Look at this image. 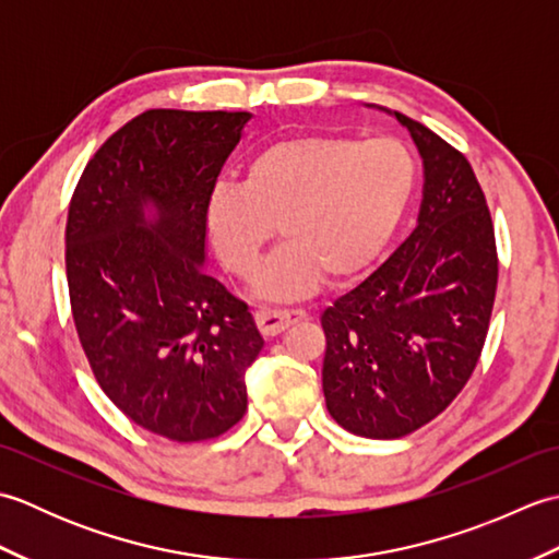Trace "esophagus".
Segmentation results:
<instances>
[{
	"instance_id": "esophagus-1",
	"label": "esophagus",
	"mask_w": 559,
	"mask_h": 559,
	"mask_svg": "<svg viewBox=\"0 0 559 559\" xmlns=\"http://www.w3.org/2000/svg\"><path fill=\"white\" fill-rule=\"evenodd\" d=\"M305 317H307L305 310H271V307L257 310V314H254L257 326L264 336H276L283 329H288L290 324L300 322V319H305Z\"/></svg>"
}]
</instances>
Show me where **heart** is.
I'll return each instance as SVG.
<instances>
[{
    "mask_svg": "<svg viewBox=\"0 0 559 559\" xmlns=\"http://www.w3.org/2000/svg\"><path fill=\"white\" fill-rule=\"evenodd\" d=\"M415 187V160L394 139L307 134L249 160L242 187L211 194L206 228L221 264L249 281L278 233L286 245L257 281L266 300H293L317 283L358 276L399 228Z\"/></svg>",
    "mask_w": 559,
    "mask_h": 559,
    "instance_id": "1",
    "label": "heart"
}]
</instances>
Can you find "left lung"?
<instances>
[{
    "label": "left lung",
    "instance_id": "obj_1",
    "mask_svg": "<svg viewBox=\"0 0 559 559\" xmlns=\"http://www.w3.org/2000/svg\"><path fill=\"white\" fill-rule=\"evenodd\" d=\"M394 115L423 156L418 225L322 314L326 408L348 432L370 439L415 432L466 386L488 336L500 271L488 201L466 156Z\"/></svg>",
    "mask_w": 559,
    "mask_h": 559
}]
</instances>
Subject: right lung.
Instances as JSON below:
<instances>
[{
	"label": "right lung",
	"instance_id": "obj_1",
	"mask_svg": "<svg viewBox=\"0 0 559 559\" xmlns=\"http://www.w3.org/2000/svg\"><path fill=\"white\" fill-rule=\"evenodd\" d=\"M247 120L141 112L93 153L69 204V302L93 377L173 442L242 420L245 372L264 348L247 305L204 271L206 206Z\"/></svg>",
	"mask_w": 559,
	"mask_h": 559
}]
</instances>
